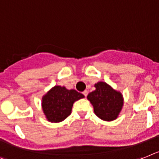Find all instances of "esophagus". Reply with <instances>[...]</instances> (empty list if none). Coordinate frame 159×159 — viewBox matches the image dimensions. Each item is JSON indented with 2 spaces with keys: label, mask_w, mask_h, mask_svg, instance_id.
<instances>
[{
  "label": "esophagus",
  "mask_w": 159,
  "mask_h": 159,
  "mask_svg": "<svg viewBox=\"0 0 159 159\" xmlns=\"http://www.w3.org/2000/svg\"><path fill=\"white\" fill-rule=\"evenodd\" d=\"M82 94H84V96H85V97H86V96H87V94H88V91H87V90H84V91L82 92Z\"/></svg>",
  "instance_id": "34e87169"
}]
</instances>
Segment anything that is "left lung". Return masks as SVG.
Segmentation results:
<instances>
[{"mask_svg": "<svg viewBox=\"0 0 159 159\" xmlns=\"http://www.w3.org/2000/svg\"><path fill=\"white\" fill-rule=\"evenodd\" d=\"M94 87L95 90L88 94L87 99L94 107L95 115L102 120H115L123 108L122 94L104 82L96 83Z\"/></svg>", "mask_w": 159, "mask_h": 159, "instance_id": "1", "label": "left lung"}]
</instances>
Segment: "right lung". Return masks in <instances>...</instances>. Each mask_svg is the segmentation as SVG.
I'll return each mask as SVG.
<instances>
[{"label":"right lung","instance_id":"obj_1","mask_svg":"<svg viewBox=\"0 0 159 159\" xmlns=\"http://www.w3.org/2000/svg\"><path fill=\"white\" fill-rule=\"evenodd\" d=\"M85 96L75 90L55 86L42 98V109L49 122L59 123L71 114L74 102Z\"/></svg>","mask_w":159,"mask_h":159}]
</instances>
